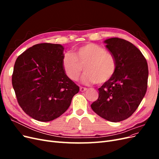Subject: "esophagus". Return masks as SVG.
<instances>
[{
	"label": "esophagus",
	"mask_w": 159,
	"mask_h": 159,
	"mask_svg": "<svg viewBox=\"0 0 159 159\" xmlns=\"http://www.w3.org/2000/svg\"><path fill=\"white\" fill-rule=\"evenodd\" d=\"M85 90H87V88H86L80 87V91H82V92H83V91H85Z\"/></svg>",
	"instance_id": "1"
}]
</instances>
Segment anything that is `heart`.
Listing matches in <instances>:
<instances>
[{
  "instance_id": "obj_1",
  "label": "heart",
  "mask_w": 159,
  "mask_h": 159,
  "mask_svg": "<svg viewBox=\"0 0 159 159\" xmlns=\"http://www.w3.org/2000/svg\"><path fill=\"white\" fill-rule=\"evenodd\" d=\"M61 64L66 75L74 81L79 80L84 67L85 73L82 81L86 85L106 83L117 70L115 57L102 46L93 43L77 47L72 53H65Z\"/></svg>"
}]
</instances>
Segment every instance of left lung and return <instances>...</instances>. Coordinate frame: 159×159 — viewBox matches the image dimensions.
<instances>
[{
    "label": "left lung",
    "instance_id": "8db88e82",
    "mask_svg": "<svg viewBox=\"0 0 159 159\" xmlns=\"http://www.w3.org/2000/svg\"><path fill=\"white\" fill-rule=\"evenodd\" d=\"M117 61L113 78L98 89V99L91 105L99 116L111 122L129 118L135 111L147 89L148 70L141 52L119 38L105 40Z\"/></svg>",
    "mask_w": 159,
    "mask_h": 159
}]
</instances>
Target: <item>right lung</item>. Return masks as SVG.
I'll return each instance as SVG.
<instances>
[{
  "instance_id": "1",
  "label": "right lung",
  "mask_w": 159,
  "mask_h": 159,
  "mask_svg": "<svg viewBox=\"0 0 159 159\" xmlns=\"http://www.w3.org/2000/svg\"><path fill=\"white\" fill-rule=\"evenodd\" d=\"M64 50L60 44H36L19 56L14 64L12 84L17 102L37 121L59 117L80 90L64 71Z\"/></svg>"
}]
</instances>
